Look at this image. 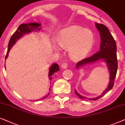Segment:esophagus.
Segmentation results:
<instances>
[{
  "label": "esophagus",
  "instance_id": "obj_1",
  "mask_svg": "<svg viewBox=\"0 0 125 125\" xmlns=\"http://www.w3.org/2000/svg\"><path fill=\"white\" fill-rule=\"evenodd\" d=\"M68 67V65H67V63H63L61 65V68L63 69H67Z\"/></svg>",
  "mask_w": 125,
  "mask_h": 125
}]
</instances>
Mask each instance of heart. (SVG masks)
Instances as JSON below:
<instances>
[{"label":"heart","instance_id":"obj_1","mask_svg":"<svg viewBox=\"0 0 125 125\" xmlns=\"http://www.w3.org/2000/svg\"><path fill=\"white\" fill-rule=\"evenodd\" d=\"M94 34L90 30L77 26L69 27L60 31L57 40L61 47H69L70 55L74 59L85 56L92 49Z\"/></svg>","mask_w":125,"mask_h":125}]
</instances>
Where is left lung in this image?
Wrapping results in <instances>:
<instances>
[{
    "label": "left lung",
    "instance_id": "8db88e82",
    "mask_svg": "<svg viewBox=\"0 0 125 125\" xmlns=\"http://www.w3.org/2000/svg\"><path fill=\"white\" fill-rule=\"evenodd\" d=\"M95 26L100 34V49L97 52L93 54L90 57L85 58L78 62L76 65V69L79 70L86 64H91L99 61H104L106 63L109 71V84L107 88L104 90L101 95L92 98H89L86 96L81 95L75 90V93L76 95L81 99L95 101L99 98L102 97L107 91L110 90L113 88L114 84L115 78L117 74L118 61L117 57V45L115 40L106 26L96 23Z\"/></svg>",
    "mask_w": 125,
    "mask_h": 125
}]
</instances>
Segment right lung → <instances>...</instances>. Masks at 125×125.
Segmentation results:
<instances>
[{
    "label": "right lung",
    "mask_w": 125,
    "mask_h": 125,
    "mask_svg": "<svg viewBox=\"0 0 125 125\" xmlns=\"http://www.w3.org/2000/svg\"><path fill=\"white\" fill-rule=\"evenodd\" d=\"M42 25L40 23H27V24H21L19 26V27L18 28V29L16 30V31L14 32V34L12 35L11 36L10 39L9 43L8 44V50H7V52L6 58L5 59H6L7 58L8 56V53L9 51H10L11 48L12 47V46L15 44V43L18 41V39H21L23 37L24 35L30 34L31 32H33V31H39L41 30L42 29L41 27ZM59 70V65L58 64L55 63H52L51 64V66L49 68V79L51 81L52 79V75L54 74L55 73L57 72ZM51 87H50L49 90H50ZM50 94V92L48 93L47 95H46V96H44L42 98L38 99V100H43V99L46 98ZM37 101V100H36Z\"/></svg>",
    "instance_id": "right-lung-1"
}]
</instances>
